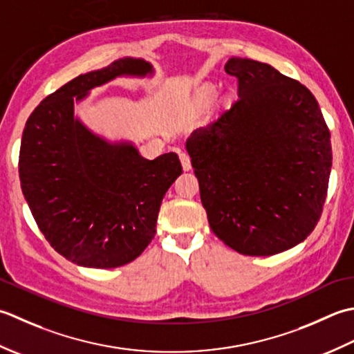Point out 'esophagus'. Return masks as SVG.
<instances>
[{
	"mask_svg": "<svg viewBox=\"0 0 354 354\" xmlns=\"http://www.w3.org/2000/svg\"><path fill=\"white\" fill-rule=\"evenodd\" d=\"M180 162H182V167L185 171L191 169V157L187 153H180Z\"/></svg>",
	"mask_w": 354,
	"mask_h": 354,
	"instance_id": "1",
	"label": "esophagus"
}]
</instances>
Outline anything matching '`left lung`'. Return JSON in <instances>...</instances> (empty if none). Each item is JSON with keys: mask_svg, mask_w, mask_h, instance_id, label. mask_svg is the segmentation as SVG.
<instances>
[{"mask_svg": "<svg viewBox=\"0 0 354 354\" xmlns=\"http://www.w3.org/2000/svg\"><path fill=\"white\" fill-rule=\"evenodd\" d=\"M238 99L186 142L209 226L243 255L269 257L313 232L326 203L330 131L307 86L232 57Z\"/></svg>", "mask_w": 354, "mask_h": 354, "instance_id": "obj_1", "label": "left lung"}]
</instances>
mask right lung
I'll use <instances>...</instances> for the list:
<instances>
[{"mask_svg": "<svg viewBox=\"0 0 354 354\" xmlns=\"http://www.w3.org/2000/svg\"><path fill=\"white\" fill-rule=\"evenodd\" d=\"M125 57L79 75L28 116L21 139V189L57 254L84 268L131 263L156 235L163 196L182 174L176 153L147 160L133 145H110L73 119V97L120 75H147Z\"/></svg>", "mask_w": 354, "mask_h": 354, "instance_id": "right-lung-1", "label": "right lung"}]
</instances>
